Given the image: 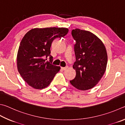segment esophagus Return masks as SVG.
<instances>
[{
    "label": "esophagus",
    "instance_id": "obj_1",
    "mask_svg": "<svg viewBox=\"0 0 125 125\" xmlns=\"http://www.w3.org/2000/svg\"><path fill=\"white\" fill-rule=\"evenodd\" d=\"M67 68H68V67L67 66H66V67H61V69L62 70H66Z\"/></svg>",
    "mask_w": 125,
    "mask_h": 125
}]
</instances>
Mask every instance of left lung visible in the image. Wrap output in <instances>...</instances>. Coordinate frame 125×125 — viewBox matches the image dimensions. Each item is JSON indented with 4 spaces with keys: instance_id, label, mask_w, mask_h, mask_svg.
<instances>
[{
    "instance_id": "obj_1",
    "label": "left lung",
    "mask_w": 125,
    "mask_h": 125,
    "mask_svg": "<svg viewBox=\"0 0 125 125\" xmlns=\"http://www.w3.org/2000/svg\"><path fill=\"white\" fill-rule=\"evenodd\" d=\"M71 34L76 41L73 68L76 75L70 82L76 88L86 91L94 87L105 73L108 61L106 48L97 36L88 31L76 28Z\"/></svg>"
}]
</instances>
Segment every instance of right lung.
<instances>
[{"instance_id":"right-lung-1","label":"right lung","mask_w":125,"mask_h":125,"mask_svg":"<svg viewBox=\"0 0 125 125\" xmlns=\"http://www.w3.org/2000/svg\"><path fill=\"white\" fill-rule=\"evenodd\" d=\"M68 32L63 27L36 28L24 36L17 52V67L30 86L39 89L45 88L60 71V66L52 64L50 47L54 39L64 37Z\"/></svg>"}]
</instances>
